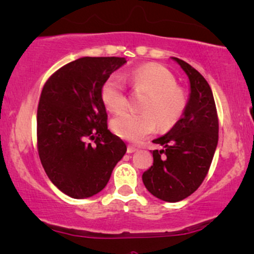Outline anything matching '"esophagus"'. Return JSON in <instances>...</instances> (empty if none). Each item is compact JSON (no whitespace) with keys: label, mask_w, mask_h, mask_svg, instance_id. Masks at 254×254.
<instances>
[{"label":"esophagus","mask_w":254,"mask_h":254,"mask_svg":"<svg viewBox=\"0 0 254 254\" xmlns=\"http://www.w3.org/2000/svg\"><path fill=\"white\" fill-rule=\"evenodd\" d=\"M136 150H137L136 146H133V145H127V154H132V152H135Z\"/></svg>","instance_id":"34e87169"}]
</instances>
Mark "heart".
Listing matches in <instances>:
<instances>
[{
  "instance_id": "heart-1",
  "label": "heart",
  "mask_w": 254,
  "mask_h": 254,
  "mask_svg": "<svg viewBox=\"0 0 254 254\" xmlns=\"http://www.w3.org/2000/svg\"><path fill=\"white\" fill-rule=\"evenodd\" d=\"M135 90L148 92L143 99L142 112L125 111L111 122L116 135L130 142H139L156 130H169L185 114L187 97L177 86L175 75L164 66L157 64L137 67L123 77ZM102 100L111 112L125 108L127 93L124 82L117 74L111 75L102 86Z\"/></svg>"
}]
</instances>
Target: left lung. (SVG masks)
I'll return each mask as SVG.
<instances>
[{
  "mask_svg": "<svg viewBox=\"0 0 254 254\" xmlns=\"http://www.w3.org/2000/svg\"><path fill=\"white\" fill-rule=\"evenodd\" d=\"M173 59L188 75L190 96L182 118L152 140L163 148L152 151L154 163L142 175L145 188L167 202L181 201L200 187L219 139L218 112L208 82L186 61Z\"/></svg>",
  "mask_w": 254,
  "mask_h": 254,
  "instance_id": "1",
  "label": "left lung"
}]
</instances>
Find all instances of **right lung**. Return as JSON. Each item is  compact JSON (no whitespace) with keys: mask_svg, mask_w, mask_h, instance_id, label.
<instances>
[{"mask_svg":"<svg viewBox=\"0 0 254 254\" xmlns=\"http://www.w3.org/2000/svg\"><path fill=\"white\" fill-rule=\"evenodd\" d=\"M125 58L85 57L47 79L36 116L40 161L58 189L74 198L99 193L127 152L108 130L102 86Z\"/></svg>","mask_w":254,"mask_h":254,"instance_id":"obj_1","label":"right lung"}]
</instances>
